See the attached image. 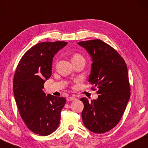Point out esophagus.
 I'll list each match as a JSON object with an SVG mask.
<instances>
[{
  "instance_id": "esophagus-1",
  "label": "esophagus",
  "mask_w": 148,
  "mask_h": 148,
  "mask_svg": "<svg viewBox=\"0 0 148 148\" xmlns=\"http://www.w3.org/2000/svg\"><path fill=\"white\" fill-rule=\"evenodd\" d=\"M76 97H74V96H69V97H68L66 98V100L67 101H72V100H76Z\"/></svg>"
}]
</instances>
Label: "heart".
<instances>
[{"instance_id":"heart-1","label":"heart","mask_w":148,"mask_h":148,"mask_svg":"<svg viewBox=\"0 0 148 148\" xmlns=\"http://www.w3.org/2000/svg\"><path fill=\"white\" fill-rule=\"evenodd\" d=\"M83 57L78 53H76L72 55V58H71V60L72 61H77L78 60H80V59H83Z\"/></svg>"}]
</instances>
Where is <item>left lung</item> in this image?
<instances>
[{
    "instance_id": "obj_1",
    "label": "left lung",
    "mask_w": 148,
    "mask_h": 148,
    "mask_svg": "<svg viewBox=\"0 0 148 148\" xmlns=\"http://www.w3.org/2000/svg\"><path fill=\"white\" fill-rule=\"evenodd\" d=\"M77 44L92 58L88 82L98 88L96 100L80 99L84 105L82 112L83 123L95 133H103L120 122L130 100V85L127 67L113 48L100 39L81 41Z\"/></svg>"
}]
</instances>
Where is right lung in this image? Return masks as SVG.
I'll return each instance as SVG.
<instances>
[{"label": "right lung", "instance_id": "obj_1", "mask_svg": "<svg viewBox=\"0 0 148 148\" xmlns=\"http://www.w3.org/2000/svg\"><path fill=\"white\" fill-rule=\"evenodd\" d=\"M65 41L42 42L23 55L15 72L13 89L21 118L32 132L47 136L57 130L64 97L46 95L44 83L52 75L53 58Z\"/></svg>", "mask_w": 148, "mask_h": 148}]
</instances>
